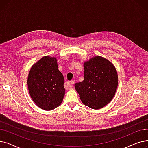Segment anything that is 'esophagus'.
Here are the masks:
<instances>
[{
    "instance_id": "1",
    "label": "esophagus",
    "mask_w": 148,
    "mask_h": 148,
    "mask_svg": "<svg viewBox=\"0 0 148 148\" xmlns=\"http://www.w3.org/2000/svg\"><path fill=\"white\" fill-rule=\"evenodd\" d=\"M74 83V80H71L70 82H67L66 83H65V87L68 89H70V88H73V85Z\"/></svg>"
}]
</instances>
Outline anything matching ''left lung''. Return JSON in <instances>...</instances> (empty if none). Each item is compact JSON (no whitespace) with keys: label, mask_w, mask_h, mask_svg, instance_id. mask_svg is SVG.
<instances>
[{"label":"left lung","mask_w":148,"mask_h":148,"mask_svg":"<svg viewBox=\"0 0 148 148\" xmlns=\"http://www.w3.org/2000/svg\"><path fill=\"white\" fill-rule=\"evenodd\" d=\"M84 80L74 84L82 103L93 109H99L113 99L118 84L114 66L99 56L84 62Z\"/></svg>","instance_id":"obj_1"}]
</instances>
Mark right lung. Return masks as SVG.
Here are the masks:
<instances>
[{
  "label": "right lung",
  "instance_id": "1",
  "mask_svg": "<svg viewBox=\"0 0 148 148\" xmlns=\"http://www.w3.org/2000/svg\"><path fill=\"white\" fill-rule=\"evenodd\" d=\"M64 77L58 69L57 59L45 56L32 65L27 78L29 94L44 110H51L62 103L65 95Z\"/></svg>",
  "mask_w": 148,
  "mask_h": 148
}]
</instances>
